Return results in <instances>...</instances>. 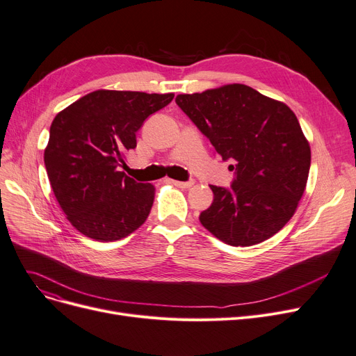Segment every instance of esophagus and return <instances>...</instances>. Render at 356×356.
Segmentation results:
<instances>
[{
    "label": "esophagus",
    "instance_id": "34e87169",
    "mask_svg": "<svg viewBox=\"0 0 356 356\" xmlns=\"http://www.w3.org/2000/svg\"><path fill=\"white\" fill-rule=\"evenodd\" d=\"M172 181L175 186H177V188H181V189H189V188H192L193 186V180H189V181H179V180H170Z\"/></svg>",
    "mask_w": 356,
    "mask_h": 356
}]
</instances>
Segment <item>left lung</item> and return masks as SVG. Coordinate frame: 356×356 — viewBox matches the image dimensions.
<instances>
[{"instance_id": "8db88e82", "label": "left lung", "mask_w": 356, "mask_h": 356, "mask_svg": "<svg viewBox=\"0 0 356 356\" xmlns=\"http://www.w3.org/2000/svg\"><path fill=\"white\" fill-rule=\"evenodd\" d=\"M176 103L222 160L236 163L229 189L211 184L213 202L200 224L229 245L270 238L296 212L310 172L312 151L296 113L244 84L179 95Z\"/></svg>"}]
</instances>
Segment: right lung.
Segmentation results:
<instances>
[{
  "instance_id": "1",
  "label": "right lung",
  "mask_w": 356,
  "mask_h": 356,
  "mask_svg": "<svg viewBox=\"0 0 356 356\" xmlns=\"http://www.w3.org/2000/svg\"><path fill=\"white\" fill-rule=\"evenodd\" d=\"M175 95L97 90L59 112L44 148V165L58 204L86 237L115 241L148 218L151 183L120 172L123 156L136 147L144 120Z\"/></svg>"
}]
</instances>
